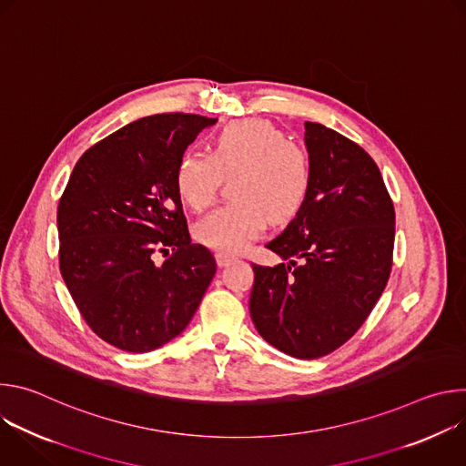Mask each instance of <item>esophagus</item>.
I'll list each match as a JSON object with an SVG mask.
<instances>
[{
    "label": "esophagus",
    "mask_w": 466,
    "mask_h": 466,
    "mask_svg": "<svg viewBox=\"0 0 466 466\" xmlns=\"http://www.w3.org/2000/svg\"><path fill=\"white\" fill-rule=\"evenodd\" d=\"M216 259H218L219 268H225V265H228V263L234 259V256L228 254V252H218V254H216Z\"/></svg>",
    "instance_id": "1"
}]
</instances>
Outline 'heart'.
Returning <instances> with one entry per match:
<instances>
[{
  "mask_svg": "<svg viewBox=\"0 0 466 466\" xmlns=\"http://www.w3.org/2000/svg\"><path fill=\"white\" fill-rule=\"evenodd\" d=\"M232 178L234 201L219 207L195 227V238L219 252H238L261 234L269 218L291 221L304 207L311 166L308 153L268 119L250 117L223 127L210 155L184 153L175 182L182 201L195 212L218 197L223 177Z\"/></svg>",
  "mask_w": 466,
  "mask_h": 466,
  "instance_id": "obj_1",
  "label": "heart"
}]
</instances>
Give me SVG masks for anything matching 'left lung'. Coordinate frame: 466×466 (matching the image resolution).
Instances as JSON below:
<instances>
[{
  "mask_svg": "<svg viewBox=\"0 0 466 466\" xmlns=\"http://www.w3.org/2000/svg\"><path fill=\"white\" fill-rule=\"evenodd\" d=\"M311 186L268 248L289 263H252L248 309L275 349L315 360L345 345L381 297L392 265L394 207L376 162L352 140L304 123Z\"/></svg>",
  "mask_w": 466,
  "mask_h": 466,
  "instance_id": "1",
  "label": "left lung"
}]
</instances>
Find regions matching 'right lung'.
<instances>
[{"label":"right lung","instance_id":"right-lung-1","mask_svg":"<svg viewBox=\"0 0 466 466\" xmlns=\"http://www.w3.org/2000/svg\"><path fill=\"white\" fill-rule=\"evenodd\" d=\"M218 119L155 114L92 146L56 210L60 275L86 324L112 347L151 352L187 326L216 275L191 243L175 182L178 160ZM172 250L162 264L154 252Z\"/></svg>","mask_w":466,"mask_h":466}]
</instances>
